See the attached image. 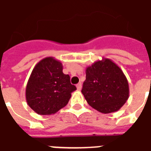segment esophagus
<instances>
[{"mask_svg": "<svg viewBox=\"0 0 151 151\" xmlns=\"http://www.w3.org/2000/svg\"><path fill=\"white\" fill-rule=\"evenodd\" d=\"M82 88V84L80 82V83H78V84H77V88H78V90H81Z\"/></svg>", "mask_w": 151, "mask_h": 151, "instance_id": "34e87169", "label": "esophagus"}]
</instances>
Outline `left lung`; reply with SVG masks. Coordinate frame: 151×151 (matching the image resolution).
I'll use <instances>...</instances> for the list:
<instances>
[{
	"label": "left lung",
	"mask_w": 151,
	"mask_h": 151,
	"mask_svg": "<svg viewBox=\"0 0 151 151\" xmlns=\"http://www.w3.org/2000/svg\"><path fill=\"white\" fill-rule=\"evenodd\" d=\"M81 92L88 105L101 113L118 111L129 98V84L122 70L109 59L86 69Z\"/></svg>",
	"instance_id": "1"
}]
</instances>
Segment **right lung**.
Returning a JSON list of instances; mask_svg holds the SVG:
<instances>
[{
  "instance_id": "1",
  "label": "right lung",
  "mask_w": 151,
  "mask_h": 151,
  "mask_svg": "<svg viewBox=\"0 0 151 151\" xmlns=\"http://www.w3.org/2000/svg\"><path fill=\"white\" fill-rule=\"evenodd\" d=\"M77 90L63 65L53 57H46L35 65L27 83L25 96L29 107L40 115L54 114L67 105Z\"/></svg>"
}]
</instances>
